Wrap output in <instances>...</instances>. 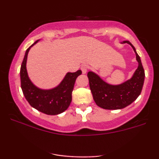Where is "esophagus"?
Wrapping results in <instances>:
<instances>
[{"label":"esophagus","mask_w":159,"mask_h":159,"mask_svg":"<svg viewBox=\"0 0 159 159\" xmlns=\"http://www.w3.org/2000/svg\"><path fill=\"white\" fill-rule=\"evenodd\" d=\"M81 69L82 71V73L85 74L86 72H87V69H88V66L86 65V64H83L81 66Z\"/></svg>","instance_id":"obj_1"}]
</instances>
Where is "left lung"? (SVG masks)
Listing matches in <instances>:
<instances>
[{
	"label": "left lung",
	"mask_w": 159,
	"mask_h": 159,
	"mask_svg": "<svg viewBox=\"0 0 159 159\" xmlns=\"http://www.w3.org/2000/svg\"><path fill=\"white\" fill-rule=\"evenodd\" d=\"M132 47L135 52L138 67L131 79L120 85H111L93 72L87 73L93 97L98 107L107 110H117L132 104L139 96L143 88L145 72L139 55L129 41H124Z\"/></svg>",
	"instance_id": "1"
}]
</instances>
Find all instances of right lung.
<instances>
[{"label": "right lung", "mask_w": 159, "mask_h": 159, "mask_svg": "<svg viewBox=\"0 0 159 159\" xmlns=\"http://www.w3.org/2000/svg\"><path fill=\"white\" fill-rule=\"evenodd\" d=\"M38 40L30 45L25 52V57L20 69L21 87L27 101L33 107L48 115H57L68 108L72 102V93L75 82L82 72H68L57 87L52 90H41L37 88L29 79L26 69V62L29 50Z\"/></svg>", "instance_id": "1"}]
</instances>
